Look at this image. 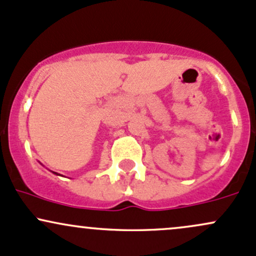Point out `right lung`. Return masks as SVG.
<instances>
[{
  "label": "right lung",
  "mask_w": 256,
  "mask_h": 256,
  "mask_svg": "<svg viewBox=\"0 0 256 256\" xmlns=\"http://www.w3.org/2000/svg\"><path fill=\"white\" fill-rule=\"evenodd\" d=\"M55 174H56V173H55Z\"/></svg>",
  "instance_id": "1"
}]
</instances>
